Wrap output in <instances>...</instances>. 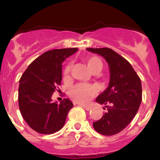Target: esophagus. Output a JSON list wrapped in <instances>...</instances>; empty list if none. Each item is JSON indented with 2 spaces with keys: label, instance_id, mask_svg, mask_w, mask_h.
Returning <instances> with one entry per match:
<instances>
[{
  "label": "esophagus",
  "instance_id": "1",
  "mask_svg": "<svg viewBox=\"0 0 160 160\" xmlns=\"http://www.w3.org/2000/svg\"><path fill=\"white\" fill-rule=\"evenodd\" d=\"M81 107H83V108H84L86 110H90L91 109H92V107H89V106H85V105H83V106H81Z\"/></svg>",
  "mask_w": 160,
  "mask_h": 160
}]
</instances>
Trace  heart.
<instances>
[{"label": "heart", "instance_id": "heart-1", "mask_svg": "<svg viewBox=\"0 0 160 160\" xmlns=\"http://www.w3.org/2000/svg\"><path fill=\"white\" fill-rule=\"evenodd\" d=\"M86 62L88 65L89 68L92 72L95 70L102 68V62L100 59L97 57H88L86 58ZM72 65L68 64L66 65L64 70V77H68L71 71ZM96 94V89L94 86L86 84V83H77L74 85L69 89L68 95L73 101L78 103H88L95 97Z\"/></svg>", "mask_w": 160, "mask_h": 160}]
</instances>
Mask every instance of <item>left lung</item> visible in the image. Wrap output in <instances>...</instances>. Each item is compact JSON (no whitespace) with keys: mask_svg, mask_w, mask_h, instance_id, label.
<instances>
[{"mask_svg":"<svg viewBox=\"0 0 160 160\" xmlns=\"http://www.w3.org/2000/svg\"><path fill=\"white\" fill-rule=\"evenodd\" d=\"M106 59L110 68L109 86L96 98L106 106L107 111L102 118L93 122L98 133L112 136L123 130L135 117L142 100L140 77L127 60L111 49L87 48Z\"/></svg>","mask_w":160,"mask_h":160,"instance_id":"8db88e82","label":"left lung"}]
</instances>
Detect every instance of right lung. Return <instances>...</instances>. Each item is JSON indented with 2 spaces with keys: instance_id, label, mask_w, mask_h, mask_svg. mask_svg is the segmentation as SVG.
Listing matches in <instances>:
<instances>
[{
  "instance_id": "1",
  "label": "right lung",
  "mask_w": 160,
  "mask_h": 160,
  "mask_svg": "<svg viewBox=\"0 0 160 160\" xmlns=\"http://www.w3.org/2000/svg\"><path fill=\"white\" fill-rule=\"evenodd\" d=\"M77 48L49 50L31 62L19 80V107L30 127L42 134H51L62 129L73 104L65 98L52 102L53 92L62 80V62Z\"/></svg>"
}]
</instances>
